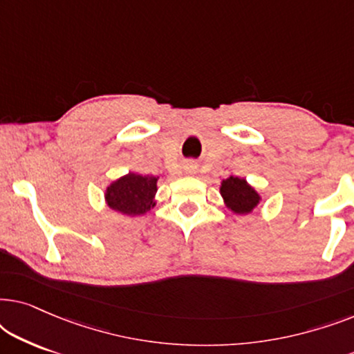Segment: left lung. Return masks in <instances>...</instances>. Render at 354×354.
Instances as JSON below:
<instances>
[{
  "instance_id": "left-lung-1",
  "label": "left lung",
  "mask_w": 354,
  "mask_h": 354,
  "mask_svg": "<svg viewBox=\"0 0 354 354\" xmlns=\"http://www.w3.org/2000/svg\"><path fill=\"white\" fill-rule=\"evenodd\" d=\"M221 195L224 196L227 206L239 214L251 212L259 203V195L246 183L245 178L234 176L222 182Z\"/></svg>"
}]
</instances>
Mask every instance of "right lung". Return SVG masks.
I'll list each match as a JSON object with an SVG mask.
<instances>
[{
    "label": "right lung",
    "mask_w": 354,
    "mask_h": 354,
    "mask_svg": "<svg viewBox=\"0 0 354 354\" xmlns=\"http://www.w3.org/2000/svg\"><path fill=\"white\" fill-rule=\"evenodd\" d=\"M158 178L130 172L111 183L106 190V203L114 211L127 216H140L154 206Z\"/></svg>",
    "instance_id": "add662e5"
}]
</instances>
